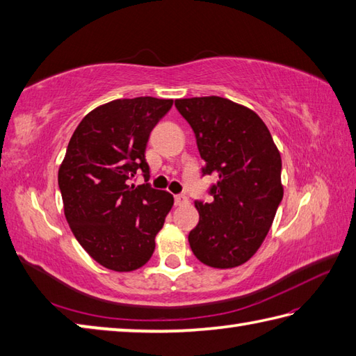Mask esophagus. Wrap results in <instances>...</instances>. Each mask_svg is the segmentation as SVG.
<instances>
[{
  "mask_svg": "<svg viewBox=\"0 0 356 356\" xmlns=\"http://www.w3.org/2000/svg\"><path fill=\"white\" fill-rule=\"evenodd\" d=\"M174 202H176V205H179V207H184V205H188V197L185 196V194H177L176 197H174Z\"/></svg>",
  "mask_w": 356,
  "mask_h": 356,
  "instance_id": "1",
  "label": "esophagus"
}]
</instances>
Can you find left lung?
Returning a JSON list of instances; mask_svg holds the SVG:
<instances>
[{
	"mask_svg": "<svg viewBox=\"0 0 356 356\" xmlns=\"http://www.w3.org/2000/svg\"><path fill=\"white\" fill-rule=\"evenodd\" d=\"M196 136L205 166L214 174L210 202L196 200L199 224L188 242L205 266L233 268L247 262L266 239L280 207L281 154L254 111L222 97L176 100Z\"/></svg>",
	"mask_w": 356,
	"mask_h": 356,
	"instance_id": "8db88e82",
	"label": "left lung"
}]
</instances>
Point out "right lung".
I'll return each instance as SVG.
<instances>
[{
	"instance_id": "right-lung-1",
	"label": "right lung",
	"mask_w": 356,
	"mask_h": 356,
	"mask_svg": "<svg viewBox=\"0 0 356 356\" xmlns=\"http://www.w3.org/2000/svg\"><path fill=\"white\" fill-rule=\"evenodd\" d=\"M172 106L154 97L118 99L83 118L58 170L65 216L76 241L100 266L132 271L149 261L156 234L174 199L170 193L136 185L152 128Z\"/></svg>"
}]
</instances>
